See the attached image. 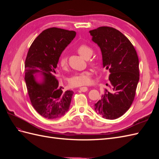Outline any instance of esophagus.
Segmentation results:
<instances>
[{
    "instance_id": "1",
    "label": "esophagus",
    "mask_w": 159,
    "mask_h": 159,
    "mask_svg": "<svg viewBox=\"0 0 159 159\" xmlns=\"http://www.w3.org/2000/svg\"><path fill=\"white\" fill-rule=\"evenodd\" d=\"M80 91H82V92H85V91H87L88 88L87 87H81V88H80Z\"/></svg>"
}]
</instances>
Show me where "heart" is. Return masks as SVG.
<instances>
[{
    "instance_id": "b5f03b06",
    "label": "heart",
    "mask_w": 159,
    "mask_h": 159,
    "mask_svg": "<svg viewBox=\"0 0 159 159\" xmlns=\"http://www.w3.org/2000/svg\"><path fill=\"white\" fill-rule=\"evenodd\" d=\"M77 51L84 58H88L90 57L93 53V50L89 46L86 44L80 45ZM59 64L61 68L63 70H66L68 68V58L65 54H62L59 60ZM89 64L93 67L97 66V63L94 60H91ZM91 73L89 70H85L84 71L77 73L73 76H71L69 79L68 82L71 87H80V86L87 85L91 82Z\"/></svg>"
}]
</instances>
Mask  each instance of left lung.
Returning <instances> with one entry per match:
<instances>
[{
    "mask_svg": "<svg viewBox=\"0 0 159 159\" xmlns=\"http://www.w3.org/2000/svg\"><path fill=\"white\" fill-rule=\"evenodd\" d=\"M89 33L102 51L103 68L110 72L107 89L95 103V111L104 119H117L130 108L135 95L139 80L137 52L115 28L102 26Z\"/></svg>",
    "mask_w": 159,
    "mask_h": 159,
    "instance_id": "left-lung-1",
    "label": "left lung"
}]
</instances>
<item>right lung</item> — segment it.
I'll return each instance as SVG.
<instances>
[{
	"mask_svg": "<svg viewBox=\"0 0 159 159\" xmlns=\"http://www.w3.org/2000/svg\"><path fill=\"white\" fill-rule=\"evenodd\" d=\"M76 35L75 31L50 28L32 42L25 61V81L31 103L42 117L58 119L69 110L74 91H63L56 78L60 55ZM40 75L41 81L36 75Z\"/></svg>",
	"mask_w": 159,
	"mask_h": 159,
	"instance_id": "1",
	"label": "right lung"
}]
</instances>
